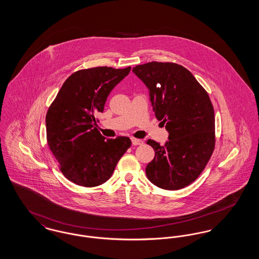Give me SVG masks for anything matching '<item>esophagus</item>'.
Returning <instances> with one entry per match:
<instances>
[{"mask_svg":"<svg viewBox=\"0 0 259 259\" xmlns=\"http://www.w3.org/2000/svg\"><path fill=\"white\" fill-rule=\"evenodd\" d=\"M132 144H133L134 146H139V145H143V144H144V142H143L142 140H140V139L133 138V139H132Z\"/></svg>","mask_w":259,"mask_h":259,"instance_id":"esophagus-1","label":"esophagus"}]
</instances>
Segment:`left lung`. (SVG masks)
Masks as SVG:
<instances>
[{
  "label": "left lung",
  "instance_id": "8db88e82",
  "mask_svg": "<svg viewBox=\"0 0 259 259\" xmlns=\"http://www.w3.org/2000/svg\"><path fill=\"white\" fill-rule=\"evenodd\" d=\"M133 72L148 87L155 116L169 132L164 146L147 141L155 150L147 177L163 189H182L204 171L215 147L209 94L187 69L172 62H148Z\"/></svg>",
  "mask_w": 259,
  "mask_h": 259
}]
</instances>
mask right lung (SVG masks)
Returning <instances> with one entry per match:
<instances>
[{"label": "right lung", "mask_w": 259, "mask_h": 259, "mask_svg": "<svg viewBox=\"0 0 259 259\" xmlns=\"http://www.w3.org/2000/svg\"><path fill=\"white\" fill-rule=\"evenodd\" d=\"M131 67H95L71 74L46 116L47 140L62 174L75 185L94 187L106 183L132 142L128 137L107 139L95 124L110 92Z\"/></svg>", "instance_id": "1"}]
</instances>
